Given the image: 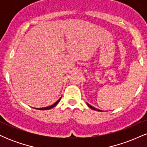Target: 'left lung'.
<instances>
[{
  "label": "left lung",
  "mask_w": 147,
  "mask_h": 147,
  "mask_svg": "<svg viewBox=\"0 0 147 147\" xmlns=\"http://www.w3.org/2000/svg\"><path fill=\"white\" fill-rule=\"evenodd\" d=\"M87 105H88V107H89V108H90V109H92V110H95V111H99V110H98V109H95V107H92V106H90V104H87Z\"/></svg>",
  "instance_id": "1"
}]
</instances>
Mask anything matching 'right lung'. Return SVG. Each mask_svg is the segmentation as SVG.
I'll return each mask as SVG.
<instances>
[{"mask_svg": "<svg viewBox=\"0 0 147 147\" xmlns=\"http://www.w3.org/2000/svg\"><path fill=\"white\" fill-rule=\"evenodd\" d=\"M61 98H60L59 99V100H57V102L55 103V104H52V105H51V106H47V107H44V108H40V109H38V110H49V109H52V108L55 107V106H56L57 104H58L59 102V101L61 100Z\"/></svg>", "mask_w": 147, "mask_h": 147, "instance_id": "obj_1", "label": "right lung"}]
</instances>
